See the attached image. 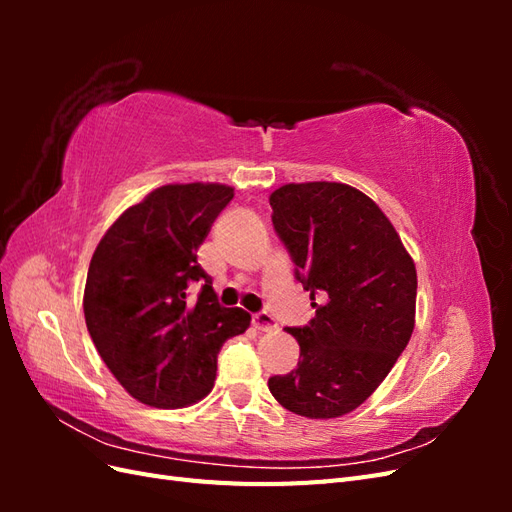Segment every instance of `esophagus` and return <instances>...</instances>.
Masks as SVG:
<instances>
[{"label": "esophagus", "instance_id": "obj_1", "mask_svg": "<svg viewBox=\"0 0 512 512\" xmlns=\"http://www.w3.org/2000/svg\"><path fill=\"white\" fill-rule=\"evenodd\" d=\"M252 324H254V329H256V331H265V333H269V331H275V329H277V324H275L273 316H269L267 312L254 314V316H252Z\"/></svg>", "mask_w": 512, "mask_h": 512}]
</instances>
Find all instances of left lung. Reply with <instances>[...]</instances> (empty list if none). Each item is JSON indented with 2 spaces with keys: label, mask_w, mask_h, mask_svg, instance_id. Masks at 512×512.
Segmentation results:
<instances>
[{
  "label": "left lung",
  "mask_w": 512,
  "mask_h": 512,
  "mask_svg": "<svg viewBox=\"0 0 512 512\" xmlns=\"http://www.w3.org/2000/svg\"><path fill=\"white\" fill-rule=\"evenodd\" d=\"M269 203L294 277L316 307L307 327L286 329L299 342V363L269 378V391L299 416H344L378 389L410 342L414 260L382 209L352 185L286 183Z\"/></svg>",
  "instance_id": "1"
}]
</instances>
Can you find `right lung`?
<instances>
[{
  "mask_svg": "<svg viewBox=\"0 0 512 512\" xmlns=\"http://www.w3.org/2000/svg\"><path fill=\"white\" fill-rule=\"evenodd\" d=\"M235 190L222 183H168L123 211L89 262L87 331L117 382L151 408L207 397L228 337L252 316L222 307L196 252ZM201 288L196 302L189 301Z\"/></svg>",
  "mask_w": 512,
  "mask_h": 512,
  "instance_id": "add662e5",
  "label": "right lung"
}]
</instances>
